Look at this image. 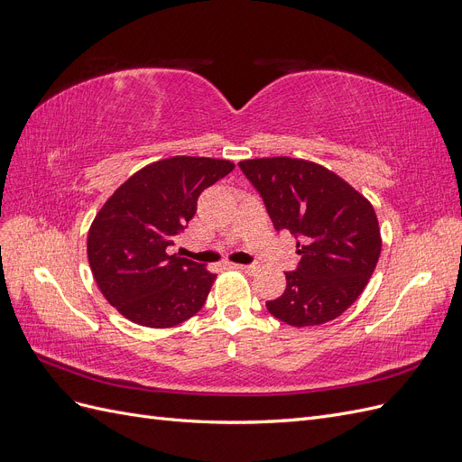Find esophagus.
<instances>
[{"mask_svg": "<svg viewBox=\"0 0 462 462\" xmlns=\"http://www.w3.org/2000/svg\"><path fill=\"white\" fill-rule=\"evenodd\" d=\"M236 270H241V272H245V273H256L258 272V263H239V265H235Z\"/></svg>", "mask_w": 462, "mask_h": 462, "instance_id": "esophagus-1", "label": "esophagus"}]
</instances>
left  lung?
I'll return each mask as SVG.
<instances>
[{"label":"left lung","mask_w":462,"mask_h":462,"mask_svg":"<svg viewBox=\"0 0 462 462\" xmlns=\"http://www.w3.org/2000/svg\"><path fill=\"white\" fill-rule=\"evenodd\" d=\"M277 231L297 236L300 262L265 306L289 326H319L341 316L368 285L382 253L372 204L324 165L297 158L239 162Z\"/></svg>","instance_id":"8db88e82"}]
</instances>
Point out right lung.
Masks as SVG:
<instances>
[{
	"instance_id": "1",
	"label": "right lung",
	"mask_w": 462,
	"mask_h": 462,
	"mask_svg": "<svg viewBox=\"0 0 462 462\" xmlns=\"http://www.w3.org/2000/svg\"><path fill=\"white\" fill-rule=\"evenodd\" d=\"M233 170L227 160L167 158L143 167L107 199L87 250L97 287L119 314L162 329L202 309L216 273L170 248L197 214L200 192Z\"/></svg>"
}]
</instances>
